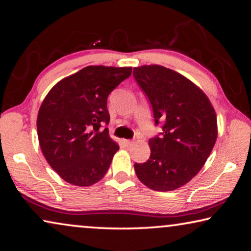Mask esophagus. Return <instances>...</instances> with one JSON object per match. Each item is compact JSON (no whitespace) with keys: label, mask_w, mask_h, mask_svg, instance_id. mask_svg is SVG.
<instances>
[{"label":"esophagus","mask_w":251,"mask_h":251,"mask_svg":"<svg viewBox=\"0 0 251 251\" xmlns=\"http://www.w3.org/2000/svg\"><path fill=\"white\" fill-rule=\"evenodd\" d=\"M133 141H129V139H123V144H124V145L126 146V147H129V146H131L133 145Z\"/></svg>","instance_id":"obj_1"}]
</instances>
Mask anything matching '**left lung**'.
<instances>
[{
  "mask_svg": "<svg viewBox=\"0 0 251 251\" xmlns=\"http://www.w3.org/2000/svg\"><path fill=\"white\" fill-rule=\"evenodd\" d=\"M134 77L150 100L160 137L151 138V157L135 164L138 179L152 190L184 186L205 165L217 139V116L209 99L184 75L160 65L134 67Z\"/></svg>",
  "mask_w": 251,
  "mask_h": 251,
  "instance_id": "obj_1",
  "label": "left lung"
}]
</instances>
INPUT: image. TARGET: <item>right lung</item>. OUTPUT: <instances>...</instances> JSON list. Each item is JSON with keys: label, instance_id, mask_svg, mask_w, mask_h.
Returning a JSON list of instances; mask_svg holds the SVG:
<instances>
[{"label": "right lung", "instance_id": "add662e5", "mask_svg": "<svg viewBox=\"0 0 251 251\" xmlns=\"http://www.w3.org/2000/svg\"><path fill=\"white\" fill-rule=\"evenodd\" d=\"M131 67L86 66L55 84L37 115V136L50 166L69 184L86 187L105 176L120 146L109 137L107 97Z\"/></svg>", "mask_w": 251, "mask_h": 251}]
</instances>
